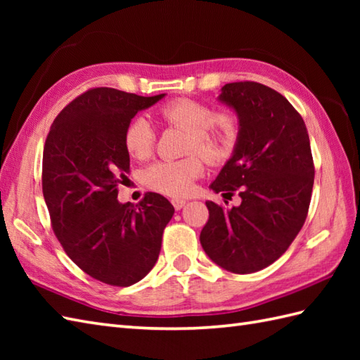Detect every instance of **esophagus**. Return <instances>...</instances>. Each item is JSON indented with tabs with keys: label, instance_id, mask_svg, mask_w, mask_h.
<instances>
[{
	"label": "esophagus",
	"instance_id": "obj_1",
	"mask_svg": "<svg viewBox=\"0 0 360 360\" xmlns=\"http://www.w3.org/2000/svg\"><path fill=\"white\" fill-rule=\"evenodd\" d=\"M186 202L187 201L186 200H181V198H174V200H172V204H173V207L176 210H181L186 205Z\"/></svg>",
	"mask_w": 360,
	"mask_h": 360
}]
</instances>
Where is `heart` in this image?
I'll return each mask as SVG.
<instances>
[{"label":"heart","instance_id":"b5f03b06","mask_svg":"<svg viewBox=\"0 0 360 360\" xmlns=\"http://www.w3.org/2000/svg\"><path fill=\"white\" fill-rule=\"evenodd\" d=\"M167 124L187 133L186 153H198L209 164H223L232 156L236 145L235 120L229 114H215L212 106L178 98L160 110ZM129 156L145 159L155 143V131L145 117L129 122L124 134ZM202 173L201 159L192 155L179 160H159L143 173L145 186L168 196H184L192 192L193 182Z\"/></svg>","mask_w":360,"mask_h":360}]
</instances>
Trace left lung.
<instances>
[{
    "mask_svg": "<svg viewBox=\"0 0 360 360\" xmlns=\"http://www.w3.org/2000/svg\"><path fill=\"white\" fill-rule=\"evenodd\" d=\"M218 101L238 117V136L210 188L238 192L241 204L223 209L205 201L200 241L219 267L252 274L285 254L307 219L314 186L309 136L294 106L262 83H227Z\"/></svg>",
    "mask_w": 360,
    "mask_h": 360,
    "instance_id": "obj_1",
    "label": "left lung"
}]
</instances>
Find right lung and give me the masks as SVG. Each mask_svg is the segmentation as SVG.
<instances>
[{
	"label": "right lung",
	"mask_w": 360,
	"mask_h": 360,
	"mask_svg": "<svg viewBox=\"0 0 360 360\" xmlns=\"http://www.w3.org/2000/svg\"><path fill=\"white\" fill-rule=\"evenodd\" d=\"M164 97L89 89L58 114L44 143L43 196L53 232L68 257L106 285L131 286L153 269L174 213L158 193L136 205L117 200L129 173L125 129Z\"/></svg>",
	"instance_id": "obj_1"
}]
</instances>
